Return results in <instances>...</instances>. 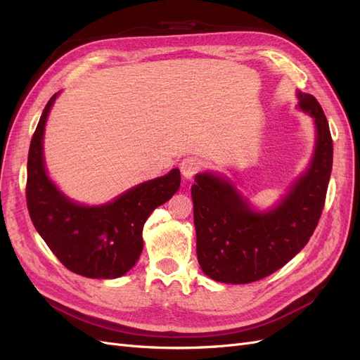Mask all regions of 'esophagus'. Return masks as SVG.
<instances>
[{
    "label": "esophagus",
    "mask_w": 360,
    "mask_h": 360,
    "mask_svg": "<svg viewBox=\"0 0 360 360\" xmlns=\"http://www.w3.org/2000/svg\"><path fill=\"white\" fill-rule=\"evenodd\" d=\"M201 167H202V160L200 158H197V156H188V158H184L181 160L180 171H181L184 179L191 180V179H193L200 172Z\"/></svg>",
    "instance_id": "obj_1"
}]
</instances>
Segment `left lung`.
Wrapping results in <instances>:
<instances>
[{
    "label": "left lung",
    "mask_w": 360,
    "mask_h": 360,
    "mask_svg": "<svg viewBox=\"0 0 360 360\" xmlns=\"http://www.w3.org/2000/svg\"><path fill=\"white\" fill-rule=\"evenodd\" d=\"M300 110L314 117L317 146L308 172L275 210L249 209L230 183L198 174L192 186L197 257L207 276L225 284H249L274 274L309 242L324 209L333 143L328 118L312 94L297 93Z\"/></svg>",
    "instance_id": "obj_1"
}]
</instances>
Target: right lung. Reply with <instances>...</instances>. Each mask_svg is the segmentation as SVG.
Instances as JSON below:
<instances>
[{
	"instance_id": "right-lung-1",
	"label": "right lung",
	"mask_w": 360,
	"mask_h": 360,
	"mask_svg": "<svg viewBox=\"0 0 360 360\" xmlns=\"http://www.w3.org/2000/svg\"><path fill=\"white\" fill-rule=\"evenodd\" d=\"M56 97L43 110L30 144L25 188L30 217L61 264L73 274L97 279L123 276L143 252L148 216L179 191L180 171L139 184L110 204L72 202L53 186L43 163V130Z\"/></svg>"
}]
</instances>
